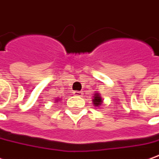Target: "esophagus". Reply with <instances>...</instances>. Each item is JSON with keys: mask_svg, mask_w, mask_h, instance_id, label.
Here are the masks:
<instances>
[{"mask_svg": "<svg viewBox=\"0 0 159 159\" xmlns=\"http://www.w3.org/2000/svg\"><path fill=\"white\" fill-rule=\"evenodd\" d=\"M74 95H76V96H82L83 95V92H81V91H74Z\"/></svg>", "mask_w": 159, "mask_h": 159, "instance_id": "esophagus-1", "label": "esophagus"}]
</instances>
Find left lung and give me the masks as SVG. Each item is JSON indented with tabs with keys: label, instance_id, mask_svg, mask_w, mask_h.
I'll list each match as a JSON object with an SVG mask.
<instances>
[{
	"label": "left lung",
	"instance_id": "8db88e82",
	"mask_svg": "<svg viewBox=\"0 0 159 159\" xmlns=\"http://www.w3.org/2000/svg\"><path fill=\"white\" fill-rule=\"evenodd\" d=\"M92 102L94 104V106L96 107H100L102 105L103 100L101 96V94L98 92H95V95H93V98H92Z\"/></svg>",
	"mask_w": 159,
	"mask_h": 159
}]
</instances>
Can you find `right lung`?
<instances>
[{"instance_id": "1", "label": "right lung", "mask_w": 159, "mask_h": 159, "mask_svg": "<svg viewBox=\"0 0 159 159\" xmlns=\"http://www.w3.org/2000/svg\"><path fill=\"white\" fill-rule=\"evenodd\" d=\"M59 101H61V98H57L56 100H55V102H59Z\"/></svg>"}]
</instances>
